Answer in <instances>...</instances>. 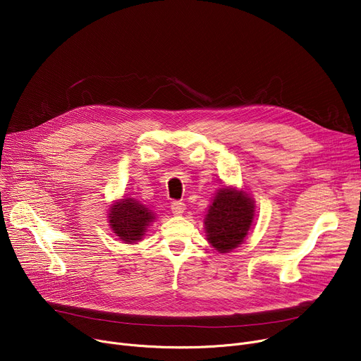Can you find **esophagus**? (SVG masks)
I'll return each mask as SVG.
<instances>
[{
	"label": "esophagus",
	"mask_w": 361,
	"mask_h": 361,
	"mask_svg": "<svg viewBox=\"0 0 361 361\" xmlns=\"http://www.w3.org/2000/svg\"><path fill=\"white\" fill-rule=\"evenodd\" d=\"M171 211H173L174 215L180 216L185 211V204L183 202H173V203H171Z\"/></svg>",
	"instance_id": "34e87169"
}]
</instances>
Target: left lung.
<instances>
[{
    "label": "left lung",
    "mask_w": 361,
    "mask_h": 361,
    "mask_svg": "<svg viewBox=\"0 0 361 361\" xmlns=\"http://www.w3.org/2000/svg\"><path fill=\"white\" fill-rule=\"evenodd\" d=\"M255 199L243 188H219L203 219L206 238L216 252L230 253L244 243L255 221Z\"/></svg>",
    "instance_id": "obj_1"
}]
</instances>
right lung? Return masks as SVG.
I'll use <instances>...</instances> for the list:
<instances>
[{
	"label": "right lung",
	"mask_w": 361,
	"mask_h": 361,
	"mask_svg": "<svg viewBox=\"0 0 361 361\" xmlns=\"http://www.w3.org/2000/svg\"><path fill=\"white\" fill-rule=\"evenodd\" d=\"M155 218V214L146 204L133 197L116 200L108 211V222L114 235L126 244L142 241Z\"/></svg>",
	"instance_id": "1"
}]
</instances>
